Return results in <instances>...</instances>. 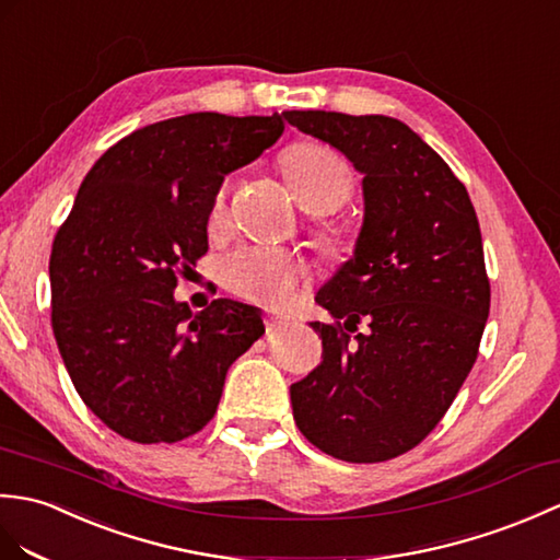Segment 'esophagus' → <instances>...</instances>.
<instances>
[{"label":"esophagus","mask_w":560,"mask_h":560,"mask_svg":"<svg viewBox=\"0 0 560 560\" xmlns=\"http://www.w3.org/2000/svg\"><path fill=\"white\" fill-rule=\"evenodd\" d=\"M265 324H267V334H275L281 324H283V319L279 317V315H275V312H267L265 315Z\"/></svg>","instance_id":"esophagus-1"}]
</instances>
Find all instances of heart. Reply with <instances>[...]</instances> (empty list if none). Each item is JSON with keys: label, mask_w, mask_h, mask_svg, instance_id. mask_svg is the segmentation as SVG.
<instances>
[{"label": "heart", "mask_w": 560, "mask_h": 560, "mask_svg": "<svg viewBox=\"0 0 560 560\" xmlns=\"http://www.w3.org/2000/svg\"><path fill=\"white\" fill-rule=\"evenodd\" d=\"M283 172L289 178L298 205L307 212L327 214L348 200L353 192L350 166L319 142H295L283 152ZM226 186L219 190L214 219L224 212ZM324 248L331 255H343L348 243L341 233H327ZM219 279L231 293L250 298L271 307L289 305L305 281V269L298 259L267 245H245L219 262Z\"/></svg>", "instance_id": "1"}]
</instances>
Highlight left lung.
<instances>
[{
	"label": "left lung",
	"mask_w": 560,
	"mask_h": 560,
	"mask_svg": "<svg viewBox=\"0 0 560 560\" xmlns=\"http://www.w3.org/2000/svg\"><path fill=\"white\" fill-rule=\"evenodd\" d=\"M362 174L355 253L322 285V362L291 386L319 451L382 463L432 432L470 374L489 317L482 233L451 166L392 116L283 112Z\"/></svg>",
	"instance_id": "1"
}]
</instances>
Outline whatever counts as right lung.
Here are the masks:
<instances>
[{"label":"right lung","mask_w":560,"mask_h":560,"mask_svg":"<svg viewBox=\"0 0 560 560\" xmlns=\"http://www.w3.org/2000/svg\"><path fill=\"white\" fill-rule=\"evenodd\" d=\"M283 133V116L198 112L138 128L78 188L49 257L51 329L78 396L138 444H174L214 418L229 368L265 334L217 298L198 315L174 289L207 253L224 176Z\"/></svg>","instance_id":"right-lung-1"}]
</instances>
